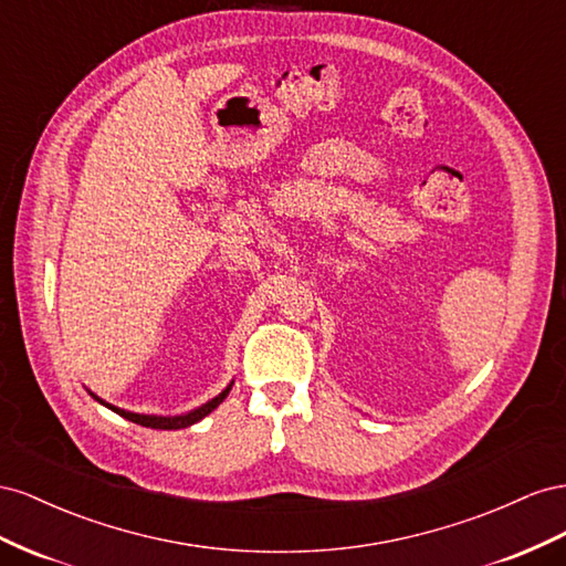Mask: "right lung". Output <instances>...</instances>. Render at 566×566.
I'll return each instance as SVG.
<instances>
[{
	"mask_svg": "<svg viewBox=\"0 0 566 566\" xmlns=\"http://www.w3.org/2000/svg\"><path fill=\"white\" fill-rule=\"evenodd\" d=\"M230 389H232V386H228V389H224L220 396H216L213 400H208L206 406H201V408H197V410H191V412H187V415H175V417H158V415L127 412V410H120V408H116V406H108V402H104L102 398H96L94 394H92V398L99 400L102 406H106L108 410H113L116 415H120V417H125V419H130V422L142 424V427H151V429H185V427H191L193 422H199V419H203L208 412H213V410L220 406V402H222L224 398H228Z\"/></svg>",
	"mask_w": 566,
	"mask_h": 566,
	"instance_id": "add662e5",
	"label": "right lung"
}]
</instances>
